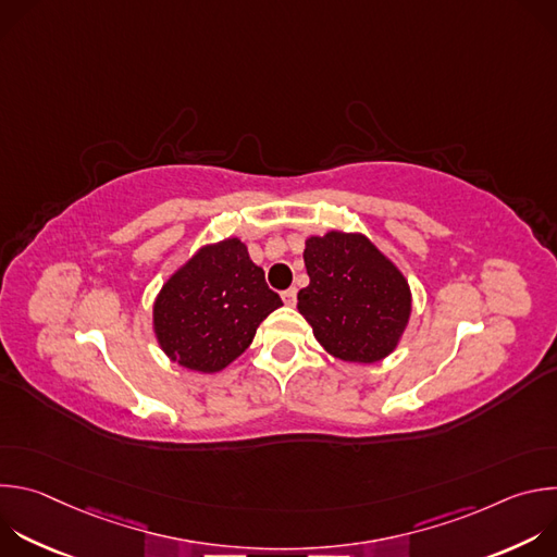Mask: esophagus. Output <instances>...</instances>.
<instances>
[{
	"mask_svg": "<svg viewBox=\"0 0 557 557\" xmlns=\"http://www.w3.org/2000/svg\"><path fill=\"white\" fill-rule=\"evenodd\" d=\"M282 299H284L286 306H295V301H297V290H295V288L284 290V293H282Z\"/></svg>",
	"mask_w": 557,
	"mask_h": 557,
	"instance_id": "1",
	"label": "esophagus"
}]
</instances>
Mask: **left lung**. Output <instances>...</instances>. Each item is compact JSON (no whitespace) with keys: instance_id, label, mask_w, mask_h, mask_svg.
<instances>
[{"instance_id":"8db88e82","label":"left lung","mask_w":557,"mask_h":557,"mask_svg":"<svg viewBox=\"0 0 557 557\" xmlns=\"http://www.w3.org/2000/svg\"><path fill=\"white\" fill-rule=\"evenodd\" d=\"M304 264L310 284L297 293V310L329 355L376 363L396 350L412 317V290L368 235H308Z\"/></svg>"}]
</instances>
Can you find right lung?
Listing matches in <instances>:
<instances>
[{"label":"right lung","mask_w":557,"mask_h":557,"mask_svg":"<svg viewBox=\"0 0 557 557\" xmlns=\"http://www.w3.org/2000/svg\"><path fill=\"white\" fill-rule=\"evenodd\" d=\"M282 306L240 237L202 245L158 290L153 337L170 361L215 374L240 357Z\"/></svg>","instance_id":"1"}]
</instances>
